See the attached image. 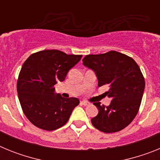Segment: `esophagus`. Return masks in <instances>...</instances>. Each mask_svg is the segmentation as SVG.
I'll return each mask as SVG.
<instances>
[{"label": "esophagus", "instance_id": "obj_1", "mask_svg": "<svg viewBox=\"0 0 160 160\" xmlns=\"http://www.w3.org/2000/svg\"><path fill=\"white\" fill-rule=\"evenodd\" d=\"M81 103H82V105H83V106H88L90 104V102H87V101H82Z\"/></svg>", "mask_w": 160, "mask_h": 160}]
</instances>
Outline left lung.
<instances>
[{
    "label": "left lung",
    "instance_id": "1",
    "mask_svg": "<svg viewBox=\"0 0 160 160\" xmlns=\"http://www.w3.org/2000/svg\"><path fill=\"white\" fill-rule=\"evenodd\" d=\"M83 65L92 70L98 85H109L106 94L112 101L108 107L94 102L98 110L91 119L93 126L105 133L117 132L128 127L136 116L145 88V81L135 60L117 51L87 55Z\"/></svg>",
    "mask_w": 160,
    "mask_h": 160
}]
</instances>
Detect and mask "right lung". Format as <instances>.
Masks as SVG:
<instances>
[{"instance_id":"add662e5","label":"right lung","mask_w":160,"mask_h":160,"mask_svg":"<svg viewBox=\"0 0 160 160\" xmlns=\"http://www.w3.org/2000/svg\"><path fill=\"white\" fill-rule=\"evenodd\" d=\"M82 57L46 49L32 53L24 62L17 90L24 114L33 125L53 131L67 122L79 100L62 98L55 93L53 86L64 81L68 71Z\"/></svg>"}]
</instances>
